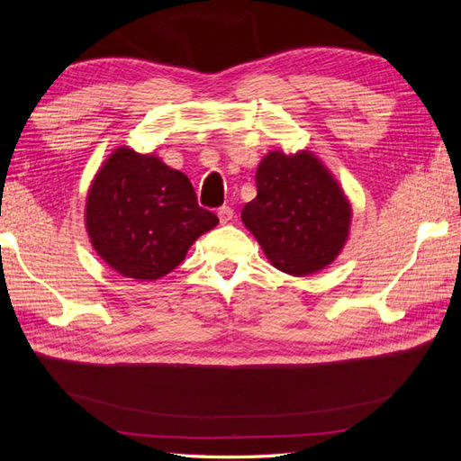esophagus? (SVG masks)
I'll return each mask as SVG.
<instances>
[{
  "label": "esophagus",
  "instance_id": "obj_1",
  "mask_svg": "<svg viewBox=\"0 0 461 461\" xmlns=\"http://www.w3.org/2000/svg\"><path fill=\"white\" fill-rule=\"evenodd\" d=\"M217 215H219V221L222 222V225H225V222H229L232 219L234 212H232V207H229V205H221L217 209Z\"/></svg>",
  "mask_w": 461,
  "mask_h": 461
}]
</instances>
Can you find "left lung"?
I'll list each match as a JSON object with an SVG mask.
<instances>
[{"instance_id": "left-lung-1", "label": "left lung", "mask_w": 461, "mask_h": 461, "mask_svg": "<svg viewBox=\"0 0 461 461\" xmlns=\"http://www.w3.org/2000/svg\"><path fill=\"white\" fill-rule=\"evenodd\" d=\"M256 186L242 221L276 269L310 275L340 254L352 209L315 156L271 151L258 167Z\"/></svg>"}]
</instances>
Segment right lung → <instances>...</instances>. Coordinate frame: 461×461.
<instances>
[{
    "label": "right lung",
    "instance_id": "add662e5",
    "mask_svg": "<svg viewBox=\"0 0 461 461\" xmlns=\"http://www.w3.org/2000/svg\"><path fill=\"white\" fill-rule=\"evenodd\" d=\"M217 215L198 205L190 178L156 156L131 148L111 153L95 175L86 202L92 246L111 269L156 281L183 263Z\"/></svg>",
    "mask_w": 461,
    "mask_h": 461
}]
</instances>
